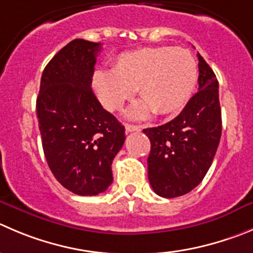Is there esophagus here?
<instances>
[{"instance_id":"34e87169","label":"esophagus","mask_w":253,"mask_h":253,"mask_svg":"<svg viewBox=\"0 0 253 253\" xmlns=\"http://www.w3.org/2000/svg\"><path fill=\"white\" fill-rule=\"evenodd\" d=\"M140 126L139 125H131V124H125V130L126 133H133V131H139L140 130Z\"/></svg>"}]
</instances>
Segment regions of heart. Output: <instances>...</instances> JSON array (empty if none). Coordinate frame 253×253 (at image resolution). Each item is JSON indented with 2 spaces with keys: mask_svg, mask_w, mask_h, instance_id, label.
I'll list each match as a JSON object with an SVG mask.
<instances>
[{
  "mask_svg": "<svg viewBox=\"0 0 253 253\" xmlns=\"http://www.w3.org/2000/svg\"><path fill=\"white\" fill-rule=\"evenodd\" d=\"M197 74V62L190 50L171 45L144 47L119 54L112 71H95L93 88L109 112L122 109L138 89L143 100L128 115L143 119L153 110L159 115L179 112L194 92Z\"/></svg>",
  "mask_w": 253,
  "mask_h": 253,
  "instance_id": "heart-1",
  "label": "heart"
}]
</instances>
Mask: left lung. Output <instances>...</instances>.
<instances>
[{
    "label": "left lung",
    "mask_w": 253,
    "mask_h": 253,
    "mask_svg": "<svg viewBox=\"0 0 253 253\" xmlns=\"http://www.w3.org/2000/svg\"><path fill=\"white\" fill-rule=\"evenodd\" d=\"M199 58V92L171 122L144 129L150 139L148 177L161 197L181 196L203 181L215 158L222 130L218 82Z\"/></svg>",
    "instance_id": "8db88e82"
}]
</instances>
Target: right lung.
<instances>
[{
    "instance_id": "1",
    "label": "right lung",
    "mask_w": 253,
    "mask_h": 253,
    "mask_svg": "<svg viewBox=\"0 0 253 253\" xmlns=\"http://www.w3.org/2000/svg\"><path fill=\"white\" fill-rule=\"evenodd\" d=\"M102 44L73 40L45 66L36 110L48 167L62 186L81 196L104 192L113 159L125 140L124 125L92 90Z\"/></svg>"
}]
</instances>
